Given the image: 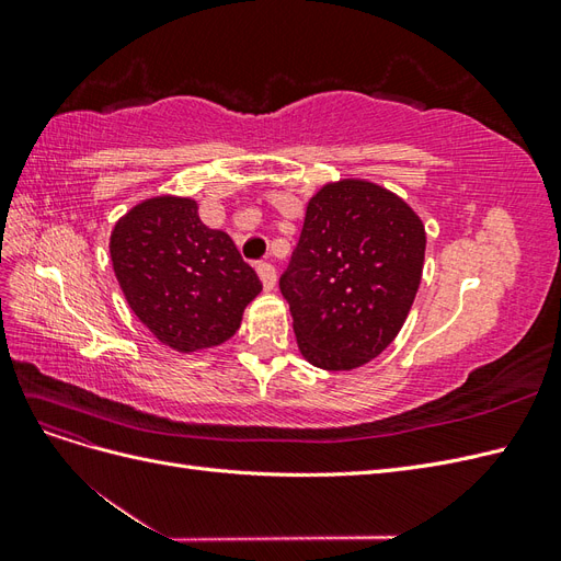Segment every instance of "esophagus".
<instances>
[{"mask_svg": "<svg viewBox=\"0 0 561 561\" xmlns=\"http://www.w3.org/2000/svg\"><path fill=\"white\" fill-rule=\"evenodd\" d=\"M257 274H260V280L264 285V290H274L276 287V268L271 264H260L257 266Z\"/></svg>", "mask_w": 561, "mask_h": 561, "instance_id": "obj_1", "label": "esophagus"}]
</instances>
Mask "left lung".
I'll list each match as a JSON object with an SVG mask.
<instances>
[{
	"label": "left lung",
	"instance_id": "1",
	"mask_svg": "<svg viewBox=\"0 0 561 561\" xmlns=\"http://www.w3.org/2000/svg\"><path fill=\"white\" fill-rule=\"evenodd\" d=\"M423 260L426 227L402 196L365 178L322 184L280 278L301 358L328 371L375 360L410 316Z\"/></svg>",
	"mask_w": 561,
	"mask_h": 561
}]
</instances>
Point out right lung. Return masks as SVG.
Here are the masks:
<instances>
[{"mask_svg":"<svg viewBox=\"0 0 561 561\" xmlns=\"http://www.w3.org/2000/svg\"><path fill=\"white\" fill-rule=\"evenodd\" d=\"M110 257L130 311L178 353L225 344L262 293L229 233L201 222L192 196L135 203L116 219Z\"/></svg>","mask_w":561,"mask_h":561,"instance_id":"right-lung-1","label":"right lung"}]
</instances>
